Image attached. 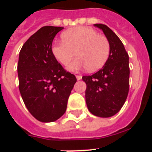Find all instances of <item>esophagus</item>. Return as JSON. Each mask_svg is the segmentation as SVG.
Here are the masks:
<instances>
[{"label": "esophagus", "mask_w": 152, "mask_h": 152, "mask_svg": "<svg viewBox=\"0 0 152 152\" xmlns=\"http://www.w3.org/2000/svg\"><path fill=\"white\" fill-rule=\"evenodd\" d=\"M76 77H77V80H79L82 78V76L81 75H76Z\"/></svg>", "instance_id": "esophagus-1"}]
</instances>
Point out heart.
I'll return each mask as SVG.
<instances>
[{
  "label": "heart",
  "instance_id": "heart-1",
  "mask_svg": "<svg viewBox=\"0 0 152 152\" xmlns=\"http://www.w3.org/2000/svg\"><path fill=\"white\" fill-rule=\"evenodd\" d=\"M61 38L63 42L52 45V53L65 66L77 56L78 58L68 68L71 72L86 68L89 72H95L108 59L110 49L108 39L92 28L77 26L67 29L61 34Z\"/></svg>",
  "mask_w": 152,
  "mask_h": 152
}]
</instances>
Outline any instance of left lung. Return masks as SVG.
<instances>
[{
  "label": "left lung",
  "mask_w": 152,
  "mask_h": 152,
  "mask_svg": "<svg viewBox=\"0 0 152 152\" xmlns=\"http://www.w3.org/2000/svg\"><path fill=\"white\" fill-rule=\"evenodd\" d=\"M110 42V55L103 68L83 76L87 84L85 99L88 110L94 116L108 118L117 113L126 102L129 88V56L123 42L107 26L96 23Z\"/></svg>",
  "instance_id": "left-lung-1"
}]
</instances>
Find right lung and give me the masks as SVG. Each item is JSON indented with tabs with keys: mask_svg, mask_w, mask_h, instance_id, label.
<instances>
[{
	"mask_svg": "<svg viewBox=\"0 0 152 152\" xmlns=\"http://www.w3.org/2000/svg\"><path fill=\"white\" fill-rule=\"evenodd\" d=\"M63 29L42 27L28 39L19 54L17 73L21 96L31 115L42 123L56 121L65 113L77 81L52 53V41Z\"/></svg>",
	"mask_w": 152,
	"mask_h": 152,
	"instance_id": "obj_1",
	"label": "right lung"
}]
</instances>
